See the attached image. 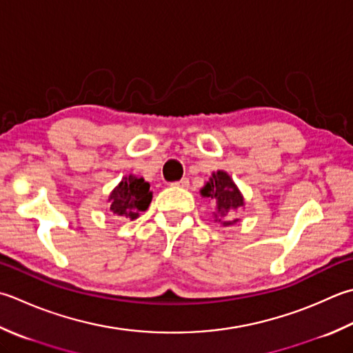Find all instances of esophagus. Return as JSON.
<instances>
[{"label": "esophagus", "mask_w": 353, "mask_h": 353, "mask_svg": "<svg viewBox=\"0 0 353 353\" xmlns=\"http://www.w3.org/2000/svg\"><path fill=\"white\" fill-rule=\"evenodd\" d=\"M174 185L179 186V188H188V186H190V181H188V179H182V181L176 182Z\"/></svg>", "instance_id": "obj_1"}]
</instances>
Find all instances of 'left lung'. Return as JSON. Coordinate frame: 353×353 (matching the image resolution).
Wrapping results in <instances>:
<instances>
[{"label":"left lung","mask_w":353,"mask_h":353,"mask_svg":"<svg viewBox=\"0 0 353 353\" xmlns=\"http://www.w3.org/2000/svg\"><path fill=\"white\" fill-rule=\"evenodd\" d=\"M200 194L202 197H211L216 202V211L212 212L214 219H216L214 222H219L223 226H231L240 222V219H225L230 212L245 208V197L226 171H214L210 181L200 190Z\"/></svg>","instance_id":"left-lung-1"}]
</instances>
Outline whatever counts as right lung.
<instances>
[{"instance_id":"right-lung-1","label":"right lung","mask_w":353,"mask_h":353,"mask_svg":"<svg viewBox=\"0 0 353 353\" xmlns=\"http://www.w3.org/2000/svg\"><path fill=\"white\" fill-rule=\"evenodd\" d=\"M153 199L150 183L143 177L128 174L122 177L108 196L110 211L116 216L134 220L142 211H147Z\"/></svg>"}]
</instances>
